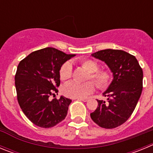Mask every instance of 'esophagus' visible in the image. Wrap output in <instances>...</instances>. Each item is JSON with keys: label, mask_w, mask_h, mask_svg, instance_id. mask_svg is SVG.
Here are the masks:
<instances>
[{"label": "esophagus", "mask_w": 153, "mask_h": 153, "mask_svg": "<svg viewBox=\"0 0 153 153\" xmlns=\"http://www.w3.org/2000/svg\"><path fill=\"white\" fill-rule=\"evenodd\" d=\"M76 100L83 101V102H86V101L88 100V99H87V98H76Z\"/></svg>", "instance_id": "esophagus-1"}]
</instances>
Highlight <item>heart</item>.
I'll list each match as a JSON object with an SVG mask.
<instances>
[{
	"mask_svg": "<svg viewBox=\"0 0 153 153\" xmlns=\"http://www.w3.org/2000/svg\"><path fill=\"white\" fill-rule=\"evenodd\" d=\"M82 67L87 70L90 74L87 79H92L94 80L99 88L106 89L110 83L111 76L106 70H98L99 64L92 60H83L81 63ZM73 67L70 62L63 63L60 70V76L62 80H66L71 77ZM95 84L88 81L86 83H80L76 81H70L63 86L62 91L66 97L70 98H84L91 94L95 90Z\"/></svg>",
	"mask_w": 153,
	"mask_h": 153,
	"instance_id": "1",
	"label": "heart"
}]
</instances>
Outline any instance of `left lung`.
<instances>
[{
  "label": "left lung",
  "instance_id": "left-lung-1",
  "mask_svg": "<svg viewBox=\"0 0 153 153\" xmlns=\"http://www.w3.org/2000/svg\"><path fill=\"white\" fill-rule=\"evenodd\" d=\"M91 56L107 65L113 79L102 93L108 102L97 100L98 106L90 117L102 128H116L134 111L143 90V70L134 56L121 50H102Z\"/></svg>",
  "mask_w": 153,
  "mask_h": 153
}]
</instances>
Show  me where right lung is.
Returning <instances> with one entry per match:
<instances>
[{"label": "right lung", "mask_w": 153, "mask_h": 153, "mask_svg": "<svg viewBox=\"0 0 153 153\" xmlns=\"http://www.w3.org/2000/svg\"><path fill=\"white\" fill-rule=\"evenodd\" d=\"M75 54H67L53 47L30 53L17 66L15 86L22 111L31 122L42 128H51L67 117L71 100L55 96L60 86V70Z\"/></svg>", "instance_id": "right-lung-1"}]
</instances>
